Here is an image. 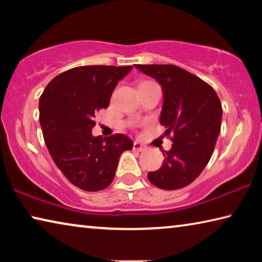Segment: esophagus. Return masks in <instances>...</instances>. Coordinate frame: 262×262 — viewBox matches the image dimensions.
<instances>
[{
  "instance_id": "1",
  "label": "esophagus",
  "mask_w": 262,
  "mask_h": 262,
  "mask_svg": "<svg viewBox=\"0 0 262 262\" xmlns=\"http://www.w3.org/2000/svg\"><path fill=\"white\" fill-rule=\"evenodd\" d=\"M134 150H137V151H143V150H145V147L142 143H140V142H134Z\"/></svg>"
}]
</instances>
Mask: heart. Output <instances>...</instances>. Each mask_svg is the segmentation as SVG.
I'll list each match as a JSON object with an SVG mask.
<instances>
[{
	"mask_svg": "<svg viewBox=\"0 0 262 262\" xmlns=\"http://www.w3.org/2000/svg\"><path fill=\"white\" fill-rule=\"evenodd\" d=\"M149 83H152L151 81H144V82H142L140 85H144V84H149Z\"/></svg>",
	"mask_w": 262,
	"mask_h": 262,
	"instance_id": "b5f03b06",
	"label": "heart"
}]
</instances>
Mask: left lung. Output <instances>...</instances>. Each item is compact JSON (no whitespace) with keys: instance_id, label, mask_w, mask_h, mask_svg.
Masks as SVG:
<instances>
[{"instance_id":"1","label":"left lung","mask_w":262,"mask_h":262,"mask_svg":"<svg viewBox=\"0 0 262 262\" xmlns=\"http://www.w3.org/2000/svg\"><path fill=\"white\" fill-rule=\"evenodd\" d=\"M161 84L164 101L161 112L165 135L172 134V148L148 179L158 188H183L200 176L210 161L221 132L222 104L209 84L173 64H135Z\"/></svg>"}]
</instances>
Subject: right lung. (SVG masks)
<instances>
[{
  "instance_id": "obj_1",
  "label": "right lung",
  "mask_w": 262,
  "mask_h": 262,
  "mask_svg": "<svg viewBox=\"0 0 262 262\" xmlns=\"http://www.w3.org/2000/svg\"><path fill=\"white\" fill-rule=\"evenodd\" d=\"M132 66H82L57 75L39 99V120L53 161L70 183L86 192L108 187L119 158L133 149L123 134L92 135L95 115L108 107L111 96Z\"/></svg>"
}]
</instances>
